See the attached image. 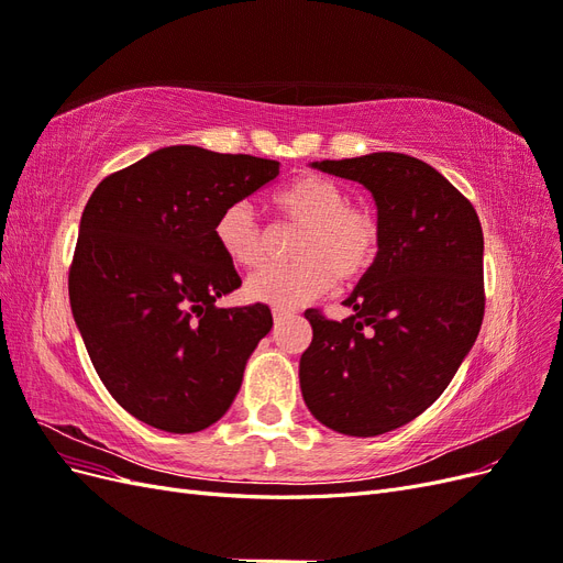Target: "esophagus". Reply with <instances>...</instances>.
Wrapping results in <instances>:
<instances>
[{
    "label": "esophagus",
    "instance_id": "obj_1",
    "mask_svg": "<svg viewBox=\"0 0 563 563\" xmlns=\"http://www.w3.org/2000/svg\"><path fill=\"white\" fill-rule=\"evenodd\" d=\"M272 317H275V323H284L291 314L284 312V310H275V312H272Z\"/></svg>",
    "mask_w": 563,
    "mask_h": 563
}]
</instances>
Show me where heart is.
I'll return each mask as SVG.
<instances>
[{
	"label": "heart",
	"instance_id": "obj_1",
	"mask_svg": "<svg viewBox=\"0 0 563 563\" xmlns=\"http://www.w3.org/2000/svg\"><path fill=\"white\" fill-rule=\"evenodd\" d=\"M275 207L288 223L300 225L294 246L296 263L269 265L246 282L249 298L277 310H294L333 286L364 279L378 263L383 228L378 216L350 203L340 185L305 174L284 185ZM216 242L225 258L240 267H258L267 255V230L244 201L220 211Z\"/></svg>",
	"mask_w": 563,
	"mask_h": 563
}]
</instances>
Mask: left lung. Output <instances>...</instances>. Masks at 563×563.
<instances>
[{
  "instance_id": "left-lung-1",
  "label": "left lung",
  "mask_w": 563,
  "mask_h": 563,
  "mask_svg": "<svg viewBox=\"0 0 563 563\" xmlns=\"http://www.w3.org/2000/svg\"><path fill=\"white\" fill-rule=\"evenodd\" d=\"M376 199L383 244L343 321L319 310L300 356L310 413L350 437L418 418L453 380L484 319V232L470 199L437 168L401 152L312 162Z\"/></svg>"
}]
</instances>
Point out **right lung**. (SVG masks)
I'll list each match as a JSON object with an SVG mask.
<instances>
[{"label": "right lung", "instance_id": "add662e5", "mask_svg": "<svg viewBox=\"0 0 563 563\" xmlns=\"http://www.w3.org/2000/svg\"><path fill=\"white\" fill-rule=\"evenodd\" d=\"M279 176V162L162 147L108 176L81 213L70 305L114 401L152 428L192 434L225 416L267 305L216 308L242 286L216 242L225 207Z\"/></svg>", "mask_w": 563, "mask_h": 563}]
</instances>
